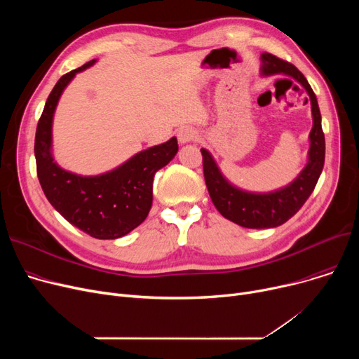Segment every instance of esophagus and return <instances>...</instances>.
Returning a JSON list of instances; mask_svg holds the SVG:
<instances>
[{
  "label": "esophagus",
  "instance_id": "34e87169",
  "mask_svg": "<svg viewBox=\"0 0 359 359\" xmlns=\"http://www.w3.org/2000/svg\"><path fill=\"white\" fill-rule=\"evenodd\" d=\"M177 138H179V142H180V144L192 142V141H195V140L198 138V132H196L194 128L184 126V128H180V129H179Z\"/></svg>",
  "mask_w": 359,
  "mask_h": 359
}]
</instances>
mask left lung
Segmentation results:
<instances>
[{
	"mask_svg": "<svg viewBox=\"0 0 359 359\" xmlns=\"http://www.w3.org/2000/svg\"><path fill=\"white\" fill-rule=\"evenodd\" d=\"M262 75L285 74L306 88L311 102L313 128L310 132L309 163L297 179L282 189L268 194L241 191L222 176L208 149L202 148L203 176L210 196L219 214L246 229H273L295 215L309 199L325 165V134L322 115L316 94L306 77L292 64L276 58L272 53H262Z\"/></svg>",
	"mask_w": 359,
	"mask_h": 359,
	"instance_id": "1",
	"label": "left lung"
}]
</instances>
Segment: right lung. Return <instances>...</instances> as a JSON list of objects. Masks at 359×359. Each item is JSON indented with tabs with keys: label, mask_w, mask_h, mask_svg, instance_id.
Segmentation results:
<instances>
[{
	"label": "right lung",
	"mask_w": 359,
	"mask_h": 359,
	"mask_svg": "<svg viewBox=\"0 0 359 359\" xmlns=\"http://www.w3.org/2000/svg\"><path fill=\"white\" fill-rule=\"evenodd\" d=\"M96 60L62 75L52 88L36 128V170L45 196L74 227L86 234L111 240L137 229L153 205L154 175L177 154V140L151 147L122 165L99 176H80L61 168L52 157V121L64 88L75 74Z\"/></svg>",
	"instance_id": "1"
}]
</instances>
